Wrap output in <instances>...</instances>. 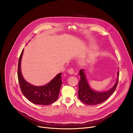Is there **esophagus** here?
<instances>
[{
	"instance_id": "1",
	"label": "esophagus",
	"mask_w": 133,
	"mask_h": 133,
	"mask_svg": "<svg viewBox=\"0 0 133 133\" xmlns=\"http://www.w3.org/2000/svg\"><path fill=\"white\" fill-rule=\"evenodd\" d=\"M67 71H68V72L69 74H70V75H72V74H74V69H73L72 68H70V69H69L67 70Z\"/></svg>"
}]
</instances>
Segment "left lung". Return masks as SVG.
<instances>
[{"mask_svg": "<svg viewBox=\"0 0 133 133\" xmlns=\"http://www.w3.org/2000/svg\"><path fill=\"white\" fill-rule=\"evenodd\" d=\"M79 74L81 76V79L78 84V97L83 103L88 105L99 104L107 100L115 91L119 78L118 71L117 73L118 77L113 87L106 91H97L93 90L90 87L86 76L85 69H81Z\"/></svg>", "mask_w": 133, "mask_h": 133, "instance_id": "left-lung-1", "label": "left lung"}]
</instances>
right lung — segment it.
<instances>
[{"label":"right lung","mask_w":133,"mask_h":133,"mask_svg":"<svg viewBox=\"0 0 133 133\" xmlns=\"http://www.w3.org/2000/svg\"><path fill=\"white\" fill-rule=\"evenodd\" d=\"M24 49L18 62V78L20 87L24 96L29 101L37 105H50L57 99L62 84V72L57 75L48 84L44 86H34L27 82L22 75L21 61Z\"/></svg>","instance_id":"right-lung-1"}]
</instances>
